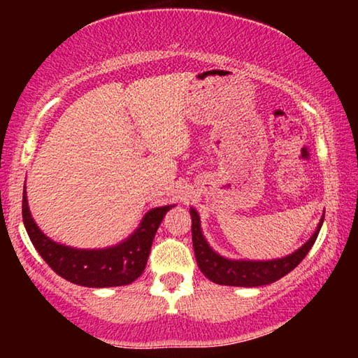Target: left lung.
I'll use <instances>...</instances> for the list:
<instances>
[{
  "label": "left lung",
  "mask_w": 358,
  "mask_h": 358,
  "mask_svg": "<svg viewBox=\"0 0 358 358\" xmlns=\"http://www.w3.org/2000/svg\"><path fill=\"white\" fill-rule=\"evenodd\" d=\"M192 217V246L194 252H196L197 265L202 273L208 278L210 281L216 284H222V286H240V287H257L265 286V284H271L280 280V278L290 273L296 265H299L308 252H310L311 246L316 241L319 230L322 227L324 216L319 222V227L313 237L303 245L300 250L286 256L282 259L276 260H230L226 257H221L216 254L205 241L202 230H201V220L196 210H191Z\"/></svg>",
  "instance_id": "8db88e82"
}]
</instances>
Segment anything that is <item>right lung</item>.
<instances>
[{
	"label": "right lung",
	"mask_w": 358,
	"mask_h": 358,
	"mask_svg": "<svg viewBox=\"0 0 358 358\" xmlns=\"http://www.w3.org/2000/svg\"><path fill=\"white\" fill-rule=\"evenodd\" d=\"M172 205L150 210L131 237L107 250H74L47 238L33 221L23 191L22 215L29 240L48 266L64 280L87 287L126 286L143 273L156 230Z\"/></svg>",
	"instance_id": "1"
}]
</instances>
